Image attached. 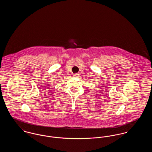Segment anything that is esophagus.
<instances>
[{
  "mask_svg": "<svg viewBox=\"0 0 152 152\" xmlns=\"http://www.w3.org/2000/svg\"><path fill=\"white\" fill-rule=\"evenodd\" d=\"M79 74L78 73H75V74H74L73 75V76H75V77H79Z\"/></svg>",
  "mask_w": 152,
  "mask_h": 152,
  "instance_id": "34e87169",
  "label": "esophagus"
}]
</instances>
